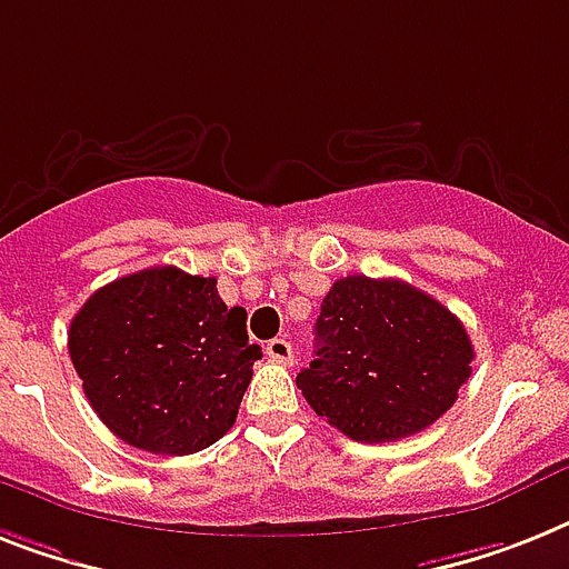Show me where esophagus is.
Listing matches in <instances>:
<instances>
[{
  "label": "esophagus",
  "instance_id": "esophagus-1",
  "mask_svg": "<svg viewBox=\"0 0 569 569\" xmlns=\"http://www.w3.org/2000/svg\"><path fill=\"white\" fill-rule=\"evenodd\" d=\"M266 357H269L271 362L289 365L295 359L292 345H289V341H286V339H271L269 345H266Z\"/></svg>",
  "mask_w": 569,
  "mask_h": 569
}]
</instances>
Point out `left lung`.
<instances>
[{
  "mask_svg": "<svg viewBox=\"0 0 569 569\" xmlns=\"http://www.w3.org/2000/svg\"><path fill=\"white\" fill-rule=\"evenodd\" d=\"M473 345L445 303L403 280L332 283L316 321V359L298 389L316 415L362 445L409 438L456 403Z\"/></svg>",
  "mask_w": 569,
  "mask_h": 569,
  "instance_id": "left-lung-1",
  "label": "left lung"
}]
</instances>
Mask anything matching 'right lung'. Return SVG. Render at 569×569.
Returning <instances> with one entry per match:
<instances>
[{"instance_id": "add662e5", "label": "right lung", "mask_w": 569, "mask_h": 569, "mask_svg": "<svg viewBox=\"0 0 569 569\" xmlns=\"http://www.w3.org/2000/svg\"><path fill=\"white\" fill-rule=\"evenodd\" d=\"M216 277L154 266L92 292L69 325V357L101 423L124 445L189 456L216 445L262 350Z\"/></svg>"}]
</instances>
